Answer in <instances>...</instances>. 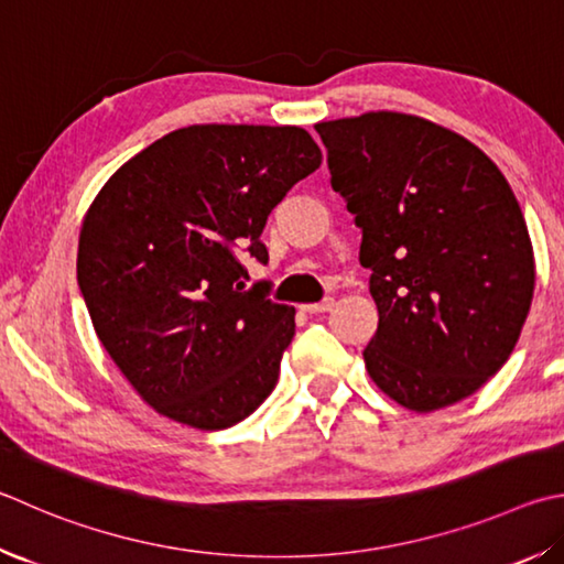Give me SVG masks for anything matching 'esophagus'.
Returning <instances> with one entry per match:
<instances>
[{
	"mask_svg": "<svg viewBox=\"0 0 564 564\" xmlns=\"http://www.w3.org/2000/svg\"><path fill=\"white\" fill-rule=\"evenodd\" d=\"M333 305H335L333 299H323L321 303L303 305V311H305V313H327V311H333Z\"/></svg>",
	"mask_w": 564,
	"mask_h": 564,
	"instance_id": "34e87169",
	"label": "esophagus"
}]
</instances>
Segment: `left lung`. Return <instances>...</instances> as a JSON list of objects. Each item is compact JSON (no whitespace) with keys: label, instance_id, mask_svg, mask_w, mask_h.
I'll return each instance as SVG.
<instances>
[{"label":"left lung","instance_id":"left-lung-1","mask_svg":"<svg viewBox=\"0 0 564 564\" xmlns=\"http://www.w3.org/2000/svg\"><path fill=\"white\" fill-rule=\"evenodd\" d=\"M315 130L372 271L380 325L362 352L372 382L412 412L470 397L513 352L535 291L530 234L503 172L474 142L406 112Z\"/></svg>","mask_w":564,"mask_h":564}]
</instances>
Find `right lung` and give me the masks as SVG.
<instances>
[{
	"label": "right lung",
	"mask_w": 564,
	"mask_h": 564,
	"mask_svg": "<svg viewBox=\"0 0 564 564\" xmlns=\"http://www.w3.org/2000/svg\"><path fill=\"white\" fill-rule=\"evenodd\" d=\"M295 126H189L112 175L80 227L78 289L100 343L162 416L204 432L239 424L279 382L295 311L243 291L265 263V219L321 167Z\"/></svg>",
	"instance_id": "add662e5"
}]
</instances>
